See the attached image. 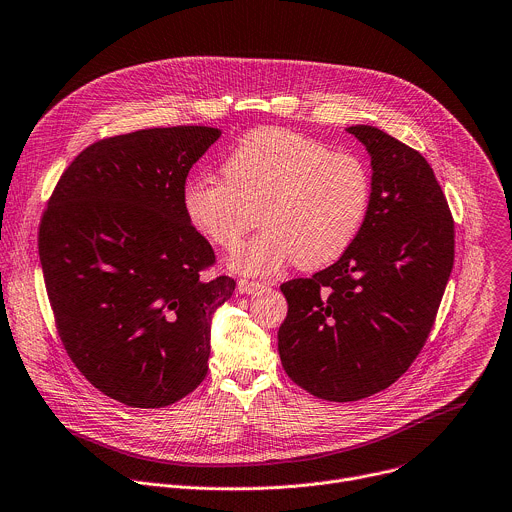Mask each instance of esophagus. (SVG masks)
I'll use <instances>...</instances> for the list:
<instances>
[{
  "mask_svg": "<svg viewBox=\"0 0 512 512\" xmlns=\"http://www.w3.org/2000/svg\"><path fill=\"white\" fill-rule=\"evenodd\" d=\"M262 287H264L262 282H256V280H246V278L238 280V293L240 295H252V293L260 291Z\"/></svg>",
  "mask_w": 512,
  "mask_h": 512,
  "instance_id": "esophagus-1",
  "label": "esophagus"
}]
</instances>
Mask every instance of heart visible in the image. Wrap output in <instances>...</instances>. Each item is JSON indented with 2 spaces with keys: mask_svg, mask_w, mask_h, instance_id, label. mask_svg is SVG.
Instances as JSON below:
<instances>
[{
  "mask_svg": "<svg viewBox=\"0 0 512 512\" xmlns=\"http://www.w3.org/2000/svg\"><path fill=\"white\" fill-rule=\"evenodd\" d=\"M223 173L191 177L183 211L201 236L232 248L244 230V201L264 199L262 230L225 260L240 274L266 276L297 260L305 268L325 266L348 252L368 217L366 162L293 130L250 132L227 154Z\"/></svg>",
  "mask_w": 512,
  "mask_h": 512,
  "instance_id": "1",
  "label": "heart"
}]
</instances>
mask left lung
Wrapping results in <instances>:
<instances>
[{
  "mask_svg": "<svg viewBox=\"0 0 512 512\" xmlns=\"http://www.w3.org/2000/svg\"><path fill=\"white\" fill-rule=\"evenodd\" d=\"M346 130L370 154L368 217L335 264L280 285L282 368L333 403L366 399L409 370L453 268V219L429 162L374 126Z\"/></svg>",
  "mask_w": 512,
  "mask_h": 512,
  "instance_id": "8db88e82",
  "label": "left lung"
}]
</instances>
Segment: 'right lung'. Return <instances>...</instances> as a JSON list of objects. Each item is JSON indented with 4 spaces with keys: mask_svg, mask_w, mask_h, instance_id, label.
I'll return each instance as SVG.
<instances>
[{
    "mask_svg": "<svg viewBox=\"0 0 512 512\" xmlns=\"http://www.w3.org/2000/svg\"><path fill=\"white\" fill-rule=\"evenodd\" d=\"M221 136L207 126L99 140L63 173L38 254L63 346L109 399L168 407L207 374L211 317L230 276L201 278L211 244L183 211L191 166Z\"/></svg>",
    "mask_w": 512,
    "mask_h": 512,
    "instance_id": "1",
    "label": "right lung"
}]
</instances>
